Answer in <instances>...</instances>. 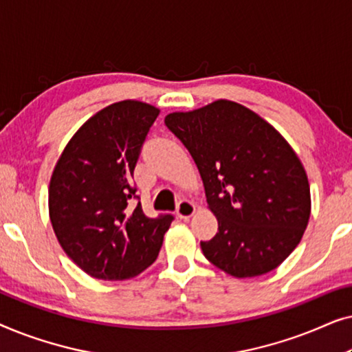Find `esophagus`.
<instances>
[{"instance_id": "obj_1", "label": "esophagus", "mask_w": 352, "mask_h": 352, "mask_svg": "<svg viewBox=\"0 0 352 352\" xmlns=\"http://www.w3.org/2000/svg\"><path fill=\"white\" fill-rule=\"evenodd\" d=\"M194 213H195V206H194V204H192V201L184 199V200H181L179 204H177V208H176L177 218L189 219Z\"/></svg>"}]
</instances>
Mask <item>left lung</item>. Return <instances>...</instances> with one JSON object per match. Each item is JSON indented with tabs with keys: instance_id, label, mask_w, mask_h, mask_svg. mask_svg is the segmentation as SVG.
<instances>
[{
	"instance_id": "1",
	"label": "left lung",
	"mask_w": 352,
	"mask_h": 352,
	"mask_svg": "<svg viewBox=\"0 0 352 352\" xmlns=\"http://www.w3.org/2000/svg\"><path fill=\"white\" fill-rule=\"evenodd\" d=\"M165 124L194 158L218 219L214 237L200 242L205 258L239 278L276 269L311 214L309 182L290 144L230 100L170 113Z\"/></svg>"
}]
</instances>
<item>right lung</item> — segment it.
<instances>
[{
  "label": "right lung",
  "mask_w": 352,
  "mask_h": 352,
  "mask_svg": "<svg viewBox=\"0 0 352 352\" xmlns=\"http://www.w3.org/2000/svg\"><path fill=\"white\" fill-rule=\"evenodd\" d=\"M160 110L122 100L70 139L50 184V218L60 247L91 277L124 280L155 261L175 216L144 214L133 173Z\"/></svg>",
  "instance_id": "add662e5"
}]
</instances>
